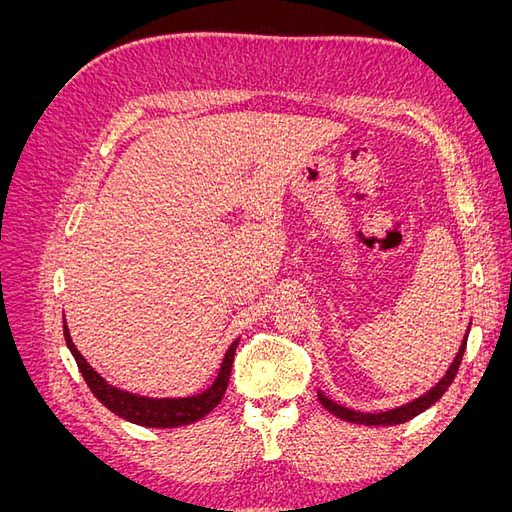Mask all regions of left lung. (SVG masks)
I'll list each match as a JSON object with an SVG mask.
<instances>
[{"label": "left lung", "mask_w": 512, "mask_h": 512, "mask_svg": "<svg viewBox=\"0 0 512 512\" xmlns=\"http://www.w3.org/2000/svg\"><path fill=\"white\" fill-rule=\"evenodd\" d=\"M466 344H468V333H466V337H463L461 348H459V352H457V356H455L453 365L448 367L446 376H444L436 386H433L431 391H427L425 395H421L418 399L410 401V404H406V406H399V408H393V410L371 414V412H356V410L339 406V404H335L333 399L324 397L322 393H318V399H320V404H322L324 408H327L329 412H333L335 416L344 418V421H348V423H356V425H399V423H406V421H410V418H414L416 414H421V412H425L429 406L436 404V401L446 393V389H448V386H451V382H453L455 376H457L461 359H463V352H466Z\"/></svg>", "instance_id": "left-lung-1"}]
</instances>
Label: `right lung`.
<instances>
[{
    "label": "right lung",
    "instance_id": "obj_1",
    "mask_svg": "<svg viewBox=\"0 0 512 512\" xmlns=\"http://www.w3.org/2000/svg\"><path fill=\"white\" fill-rule=\"evenodd\" d=\"M64 337H66V344L74 356L76 365H79L87 386L91 389V393L96 395L100 404H104L108 410L115 412L121 418H126V421H130V423L143 425V427H162V429L196 423L198 418L207 416L215 406L220 404L224 393H226L228 380H230L232 361H235V350L239 346V342H232V346L224 354L218 378L213 380V384L207 391H203L200 395H194V397L153 399V397H141V395H134L128 391H121V389H117V386L108 384L98 374V371H94V367L85 361V356L72 344L70 331L66 327V318H64Z\"/></svg>",
    "mask_w": 512,
    "mask_h": 512
}]
</instances>
